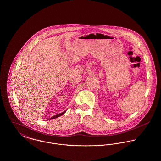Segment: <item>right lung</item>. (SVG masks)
Instances as JSON below:
<instances>
[{"mask_svg": "<svg viewBox=\"0 0 161 161\" xmlns=\"http://www.w3.org/2000/svg\"><path fill=\"white\" fill-rule=\"evenodd\" d=\"M66 112V111H64V112H62L61 114H58V115H55L54 116H53V117H51L49 119H55V118H58V117H59V116H60L62 115H63L64 113Z\"/></svg>", "mask_w": 161, "mask_h": 161, "instance_id": "add662e5", "label": "right lung"}]
</instances>
